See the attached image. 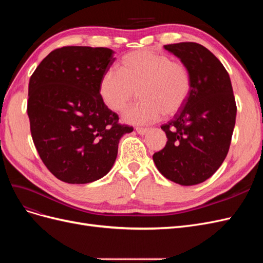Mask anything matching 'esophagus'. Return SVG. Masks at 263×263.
I'll return each mask as SVG.
<instances>
[{"mask_svg":"<svg viewBox=\"0 0 263 263\" xmlns=\"http://www.w3.org/2000/svg\"><path fill=\"white\" fill-rule=\"evenodd\" d=\"M148 128H142V127H137L136 128V132L139 134V135H145L146 133H148Z\"/></svg>","mask_w":263,"mask_h":263,"instance_id":"34e87169","label":"esophagus"}]
</instances>
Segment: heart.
I'll return each instance as SVG.
<instances>
[{
    "label": "heart",
    "instance_id": "b5f03b06",
    "mask_svg": "<svg viewBox=\"0 0 263 263\" xmlns=\"http://www.w3.org/2000/svg\"><path fill=\"white\" fill-rule=\"evenodd\" d=\"M192 78L184 63L168 54L136 50L125 54L118 63V72L107 70L99 84V95L107 108L122 112L137 97L141 101L124 113L130 124H149L163 114L172 116L186 103Z\"/></svg>",
    "mask_w": 263,
    "mask_h": 263
}]
</instances>
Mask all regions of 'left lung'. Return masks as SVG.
<instances>
[{
	"label": "left lung",
	"instance_id": "left-lung-1",
	"mask_svg": "<svg viewBox=\"0 0 263 263\" xmlns=\"http://www.w3.org/2000/svg\"><path fill=\"white\" fill-rule=\"evenodd\" d=\"M187 67L192 90L171 121L161 126L166 145L153 158L162 176L181 185L211 178L228 154L237 106L229 74L221 62L196 43L165 45Z\"/></svg>",
	"mask_w": 263,
	"mask_h": 263
}]
</instances>
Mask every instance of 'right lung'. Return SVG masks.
<instances>
[{"label":"right lung","mask_w":263,"mask_h":263,"mask_svg":"<svg viewBox=\"0 0 263 263\" xmlns=\"http://www.w3.org/2000/svg\"><path fill=\"white\" fill-rule=\"evenodd\" d=\"M104 47L54 49L29 79L27 114L42 161L71 184L103 178L112 168L119 139L133 127L118 122L99 95L102 76L113 65Z\"/></svg>","instance_id":"1"}]
</instances>
